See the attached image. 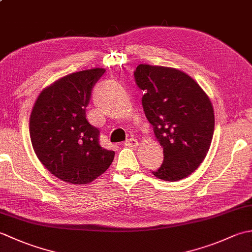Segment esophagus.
I'll use <instances>...</instances> for the list:
<instances>
[{"instance_id": "34e87169", "label": "esophagus", "mask_w": 252, "mask_h": 252, "mask_svg": "<svg viewBox=\"0 0 252 252\" xmlns=\"http://www.w3.org/2000/svg\"><path fill=\"white\" fill-rule=\"evenodd\" d=\"M125 145L127 147H136L138 145V141L136 138H129L125 142Z\"/></svg>"}]
</instances>
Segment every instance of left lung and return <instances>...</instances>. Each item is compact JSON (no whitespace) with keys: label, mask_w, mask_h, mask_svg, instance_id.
<instances>
[{"label":"left lung","mask_w":252,"mask_h":252,"mask_svg":"<svg viewBox=\"0 0 252 252\" xmlns=\"http://www.w3.org/2000/svg\"><path fill=\"white\" fill-rule=\"evenodd\" d=\"M143 90L142 105L163 147V162L153 171L163 181L185 179L199 167L210 148L215 112L202 89L173 68L138 65L134 71Z\"/></svg>","instance_id":"obj_1"}]
</instances>
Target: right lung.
<instances>
[{"label":"right lung","instance_id":"1","mask_svg":"<svg viewBox=\"0 0 252 252\" xmlns=\"http://www.w3.org/2000/svg\"><path fill=\"white\" fill-rule=\"evenodd\" d=\"M105 69L63 77L42 91L30 117V137L42 164L67 183L87 184L109 168L115 152L99 145V130L87 119L94 85Z\"/></svg>","mask_w":252,"mask_h":252}]
</instances>
